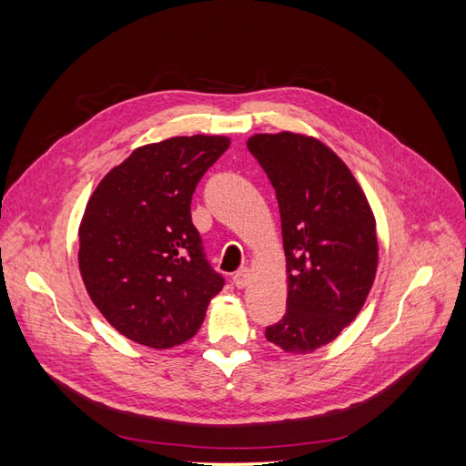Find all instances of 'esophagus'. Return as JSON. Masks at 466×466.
Listing matches in <instances>:
<instances>
[{
  "mask_svg": "<svg viewBox=\"0 0 466 466\" xmlns=\"http://www.w3.org/2000/svg\"><path fill=\"white\" fill-rule=\"evenodd\" d=\"M248 281H250V270H248V268H243V270H238V272L233 276V284H235L238 289L247 288Z\"/></svg>",
  "mask_w": 466,
  "mask_h": 466,
  "instance_id": "34e87169",
  "label": "esophagus"
}]
</instances>
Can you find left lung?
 I'll use <instances>...</instances> for the list:
<instances>
[{
  "instance_id": "8db88e82",
  "label": "left lung",
  "mask_w": 466,
  "mask_h": 466,
  "mask_svg": "<svg viewBox=\"0 0 466 466\" xmlns=\"http://www.w3.org/2000/svg\"><path fill=\"white\" fill-rule=\"evenodd\" d=\"M276 190L288 309L266 329L288 354L330 344L358 317L377 274L375 216L356 177L320 139L295 132L247 142Z\"/></svg>"
}]
</instances>
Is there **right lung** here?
Segmentation results:
<instances>
[{
	"label": "right lung",
	"instance_id": "obj_1",
	"mask_svg": "<svg viewBox=\"0 0 466 466\" xmlns=\"http://www.w3.org/2000/svg\"><path fill=\"white\" fill-rule=\"evenodd\" d=\"M225 136H177L132 151L91 194L79 225V272L120 334L155 350L198 332L223 288L196 231L190 202L229 147Z\"/></svg>",
	"mask_w": 466,
	"mask_h": 466
}]
</instances>
